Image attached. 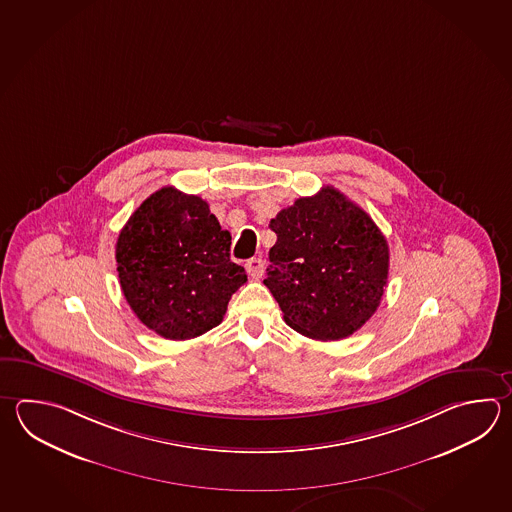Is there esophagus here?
<instances>
[{"label": "esophagus", "mask_w": 512, "mask_h": 512, "mask_svg": "<svg viewBox=\"0 0 512 512\" xmlns=\"http://www.w3.org/2000/svg\"><path fill=\"white\" fill-rule=\"evenodd\" d=\"M246 270L253 279H261L262 273H264V261L261 257H253V259L246 262Z\"/></svg>", "instance_id": "esophagus-1"}]
</instances>
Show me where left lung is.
Returning a JSON list of instances; mask_svg holds the SVG:
<instances>
[{"mask_svg":"<svg viewBox=\"0 0 512 512\" xmlns=\"http://www.w3.org/2000/svg\"><path fill=\"white\" fill-rule=\"evenodd\" d=\"M277 242L264 284L295 332L339 341L374 315L388 279V244L370 215L326 186L270 222Z\"/></svg>","mask_w":512,"mask_h":512,"instance_id":"left-lung-1","label":"left lung"}]
</instances>
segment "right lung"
<instances>
[{
	"label": "right lung",
	"instance_id": "obj_1",
	"mask_svg": "<svg viewBox=\"0 0 512 512\" xmlns=\"http://www.w3.org/2000/svg\"><path fill=\"white\" fill-rule=\"evenodd\" d=\"M230 231L208 202L158 189L116 240V270L127 304L149 330L186 341L222 323L231 295L248 281L231 262Z\"/></svg>",
	"mask_w": 512,
	"mask_h": 512
}]
</instances>
